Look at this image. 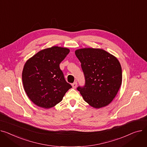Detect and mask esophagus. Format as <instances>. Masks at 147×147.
Wrapping results in <instances>:
<instances>
[{
	"instance_id": "obj_1",
	"label": "esophagus",
	"mask_w": 147,
	"mask_h": 147,
	"mask_svg": "<svg viewBox=\"0 0 147 147\" xmlns=\"http://www.w3.org/2000/svg\"><path fill=\"white\" fill-rule=\"evenodd\" d=\"M72 86L73 88H76V86H77V82H74L73 84H72Z\"/></svg>"
}]
</instances>
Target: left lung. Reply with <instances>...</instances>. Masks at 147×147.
<instances>
[{
    "label": "left lung",
    "instance_id": "1",
    "mask_svg": "<svg viewBox=\"0 0 147 147\" xmlns=\"http://www.w3.org/2000/svg\"><path fill=\"white\" fill-rule=\"evenodd\" d=\"M81 63L85 83L77 88L85 100L96 109L109 105L120 87L122 67L117 59L100 49L84 48L75 51Z\"/></svg>",
    "mask_w": 147,
    "mask_h": 147
}]
</instances>
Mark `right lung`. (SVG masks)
Here are the masks:
<instances>
[{
	"label": "right lung",
	"mask_w": 147,
	"mask_h": 147,
	"mask_svg": "<svg viewBox=\"0 0 147 147\" xmlns=\"http://www.w3.org/2000/svg\"><path fill=\"white\" fill-rule=\"evenodd\" d=\"M69 51L67 48L53 46L38 51L26 62L22 74L24 88L37 106L54 107L72 88L59 67Z\"/></svg>",
	"instance_id": "1"
}]
</instances>
